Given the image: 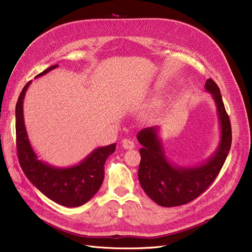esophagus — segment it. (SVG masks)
Here are the masks:
<instances>
[{
	"label": "esophagus",
	"mask_w": 252,
	"mask_h": 252,
	"mask_svg": "<svg viewBox=\"0 0 252 252\" xmlns=\"http://www.w3.org/2000/svg\"><path fill=\"white\" fill-rule=\"evenodd\" d=\"M122 147L125 149V150H132L134 147H135V143L130 140V139H123L122 140Z\"/></svg>",
	"instance_id": "esophagus-1"
}]
</instances>
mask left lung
Instances as JSON below:
<instances>
[{"label": "left lung", "mask_w": 252, "mask_h": 252, "mask_svg": "<svg viewBox=\"0 0 252 252\" xmlns=\"http://www.w3.org/2000/svg\"><path fill=\"white\" fill-rule=\"evenodd\" d=\"M205 90L211 94L217 105L220 130L218 148L206 161L194 166L172 163L165 154L159 126L145 128L137 134V140L142 146L139 150L138 181L146 194L160 206L184 205L201 195L220 173L231 149V123L220 88L212 79H208Z\"/></svg>", "instance_id": "1"}]
</instances>
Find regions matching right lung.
Listing matches in <instances>:
<instances>
[{
	"label": "right lung",
	"mask_w": 252,
	"mask_h": 252,
	"mask_svg": "<svg viewBox=\"0 0 252 252\" xmlns=\"http://www.w3.org/2000/svg\"><path fill=\"white\" fill-rule=\"evenodd\" d=\"M57 66L48 67L35 78ZM31 83L23 87L15 109L19 164L29 181L47 198L65 207L81 206L98 191L104 177V163L115 152L116 143L96 148L80 163L68 167H56L40 160L31 145L23 117V99Z\"/></svg>",
	"instance_id": "obj_1"
}]
</instances>
